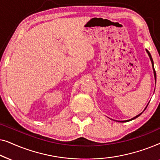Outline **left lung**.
Listing matches in <instances>:
<instances>
[{"label":"left lung","mask_w":160,"mask_h":160,"mask_svg":"<svg viewBox=\"0 0 160 160\" xmlns=\"http://www.w3.org/2000/svg\"><path fill=\"white\" fill-rule=\"evenodd\" d=\"M146 52H147V54H148V57H149V58H150V60H151V62H152V68H153V71H154V80H155V84H156V81H157V75H156V71H155V70H154V61H153V60H152V55H151V54H150V52L148 51L147 49H146ZM148 103H149V102H148V104H147V106H146V108H144V110H143V111L146 110V108H147V106H148ZM143 112H141V113H139V114H138L137 116H135V117H133V118H132V119H129V120H124V121H117V122H129V121H132V120H133V119H136L137 117H138L140 115H141L142 113H143ZM116 121V120H115ZM117 122V121H116Z\"/></svg>","instance_id":"8db88e82"}]
</instances>
